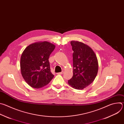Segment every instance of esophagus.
<instances>
[{"mask_svg": "<svg viewBox=\"0 0 124 124\" xmlns=\"http://www.w3.org/2000/svg\"><path fill=\"white\" fill-rule=\"evenodd\" d=\"M63 73H64V72H63V71H62L61 72L58 73H57V75H62Z\"/></svg>", "mask_w": 124, "mask_h": 124, "instance_id": "esophagus-1", "label": "esophagus"}]
</instances>
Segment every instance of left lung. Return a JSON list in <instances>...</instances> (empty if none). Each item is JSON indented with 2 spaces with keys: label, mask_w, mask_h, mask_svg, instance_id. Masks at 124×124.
<instances>
[{
  "label": "left lung",
  "mask_w": 124,
  "mask_h": 124,
  "mask_svg": "<svg viewBox=\"0 0 124 124\" xmlns=\"http://www.w3.org/2000/svg\"><path fill=\"white\" fill-rule=\"evenodd\" d=\"M74 51L73 76L68 84L78 90H82L91 84L96 78L99 64L93 50L85 44L78 41L70 42Z\"/></svg>",
  "instance_id": "obj_1"
}]
</instances>
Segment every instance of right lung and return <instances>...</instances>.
Returning <instances> with one entry per match:
<instances>
[{
    "label": "right lung",
    "mask_w": 124,
    "mask_h": 124,
    "mask_svg": "<svg viewBox=\"0 0 124 124\" xmlns=\"http://www.w3.org/2000/svg\"><path fill=\"white\" fill-rule=\"evenodd\" d=\"M55 46L47 41L31 44L23 50L21 57L22 75L25 82L34 88L48 84L54 78L48 61Z\"/></svg>",
    "instance_id": "right-lung-1"
}]
</instances>
